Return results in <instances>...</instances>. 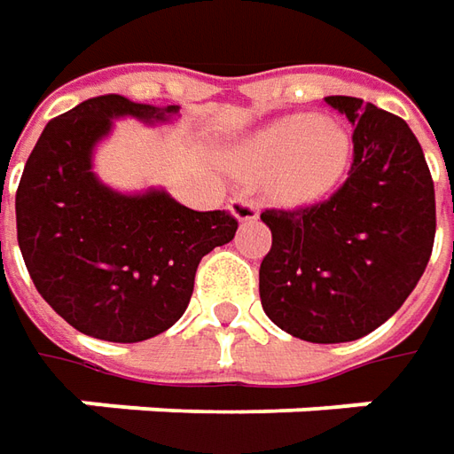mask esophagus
Masks as SVG:
<instances>
[{
    "instance_id": "34e87169",
    "label": "esophagus",
    "mask_w": 454,
    "mask_h": 454,
    "mask_svg": "<svg viewBox=\"0 0 454 454\" xmlns=\"http://www.w3.org/2000/svg\"><path fill=\"white\" fill-rule=\"evenodd\" d=\"M230 212L235 215L239 222H253L260 215V204L253 197H235L230 201Z\"/></svg>"
}]
</instances>
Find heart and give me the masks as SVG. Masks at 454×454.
Segmentation results:
<instances>
[{
    "mask_svg": "<svg viewBox=\"0 0 454 454\" xmlns=\"http://www.w3.org/2000/svg\"><path fill=\"white\" fill-rule=\"evenodd\" d=\"M351 144L336 121L316 115H288L242 146V168L247 176L272 174V192L283 201L303 204L321 200L340 182Z\"/></svg>",
    "mask_w": 454,
    "mask_h": 454,
    "instance_id": "b5f03b06",
    "label": "heart"
}]
</instances>
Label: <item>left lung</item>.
<instances>
[{"label": "left lung", "mask_w": 454, "mask_h": 454, "mask_svg": "<svg viewBox=\"0 0 454 454\" xmlns=\"http://www.w3.org/2000/svg\"><path fill=\"white\" fill-rule=\"evenodd\" d=\"M325 103L354 126V164L328 200L265 209L272 247L260 301L278 328L310 343L356 340L410 298L434 245V184L399 115L361 98Z\"/></svg>", "instance_id": "8db88e82"}]
</instances>
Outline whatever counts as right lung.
I'll list each match as a JSON object with an SVG mask.
<instances>
[{"mask_svg":"<svg viewBox=\"0 0 454 454\" xmlns=\"http://www.w3.org/2000/svg\"><path fill=\"white\" fill-rule=\"evenodd\" d=\"M176 114L90 98L52 118L27 159L17 242L37 293L85 336L138 343L164 333L189 305L201 257L235 237L224 209L194 212L164 189L121 194L93 174V149L115 118L164 123Z\"/></svg>","mask_w":454,"mask_h":454,"instance_id":"right-lung-1","label":"right lung"}]
</instances>
